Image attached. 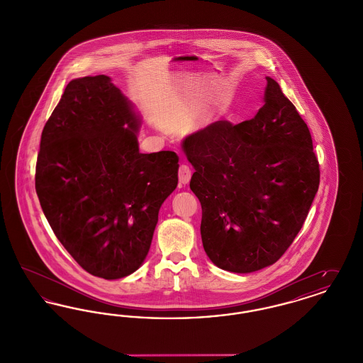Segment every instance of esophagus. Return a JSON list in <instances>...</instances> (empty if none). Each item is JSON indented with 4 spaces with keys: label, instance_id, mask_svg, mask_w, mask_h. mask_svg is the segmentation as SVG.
Returning a JSON list of instances; mask_svg holds the SVG:
<instances>
[{
    "label": "esophagus",
    "instance_id": "1",
    "mask_svg": "<svg viewBox=\"0 0 363 363\" xmlns=\"http://www.w3.org/2000/svg\"><path fill=\"white\" fill-rule=\"evenodd\" d=\"M190 177H191V170H190L188 164H181L179 169H178V178H179V182L186 185L190 181Z\"/></svg>",
    "mask_w": 363,
    "mask_h": 363
}]
</instances>
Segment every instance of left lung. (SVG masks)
Wrapping results in <instances>:
<instances>
[{"instance_id":"8db88e82","label":"left lung","mask_w":363,"mask_h":363,"mask_svg":"<svg viewBox=\"0 0 363 363\" xmlns=\"http://www.w3.org/2000/svg\"><path fill=\"white\" fill-rule=\"evenodd\" d=\"M264 106L247 121L211 123L182 143L201 204V240L219 268L247 274L280 259L305 223L320 185L306 122L267 77Z\"/></svg>"}]
</instances>
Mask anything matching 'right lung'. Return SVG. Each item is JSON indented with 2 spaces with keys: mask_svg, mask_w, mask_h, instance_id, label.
I'll return each instance as SVG.
<instances>
[{
  "mask_svg": "<svg viewBox=\"0 0 363 363\" xmlns=\"http://www.w3.org/2000/svg\"><path fill=\"white\" fill-rule=\"evenodd\" d=\"M138 121L104 74L72 80L46 122L35 189L58 241L94 277L120 279L148 255L178 184L173 151L138 152Z\"/></svg>",
  "mask_w": 363,
  "mask_h": 363,
  "instance_id": "obj_1",
  "label": "right lung"
}]
</instances>
